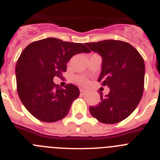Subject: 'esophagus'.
Masks as SVG:
<instances>
[{
	"instance_id": "obj_1",
	"label": "esophagus",
	"mask_w": 160,
	"mask_h": 160,
	"mask_svg": "<svg viewBox=\"0 0 160 160\" xmlns=\"http://www.w3.org/2000/svg\"><path fill=\"white\" fill-rule=\"evenodd\" d=\"M87 90H84V89H80V93H81L82 94H87Z\"/></svg>"
}]
</instances>
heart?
<instances>
[{
  "mask_svg": "<svg viewBox=\"0 0 160 160\" xmlns=\"http://www.w3.org/2000/svg\"><path fill=\"white\" fill-rule=\"evenodd\" d=\"M73 79H74V81H75L76 82H78L80 85H86L88 82V79L85 77V76L82 75L75 76V77L73 78Z\"/></svg>",
  "mask_w": 160,
  "mask_h": 160,
  "instance_id": "1",
  "label": "heart"
}]
</instances>
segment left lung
Segmentation results:
<instances>
[{
  "mask_svg": "<svg viewBox=\"0 0 160 160\" xmlns=\"http://www.w3.org/2000/svg\"><path fill=\"white\" fill-rule=\"evenodd\" d=\"M86 45L102 58L98 82L110 88L105 97L100 94L101 102L90 106V114L102 123L121 122L135 111L142 98L143 58L134 46L122 41L104 40Z\"/></svg>",
  "mask_w": 160,
  "mask_h": 160,
  "instance_id": "1",
  "label": "left lung"
}]
</instances>
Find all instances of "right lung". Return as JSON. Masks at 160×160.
<instances>
[{
    "label": "right lung",
    "instance_id": "add662e5",
    "mask_svg": "<svg viewBox=\"0 0 160 160\" xmlns=\"http://www.w3.org/2000/svg\"><path fill=\"white\" fill-rule=\"evenodd\" d=\"M89 52L83 44L54 38L33 42L24 49L15 69L17 90L32 116L53 122L67 115L73 101L80 94L79 89L71 83L61 88L53 79L62 78L66 63L73 55Z\"/></svg>",
    "mask_w": 160,
    "mask_h": 160
}]
</instances>
